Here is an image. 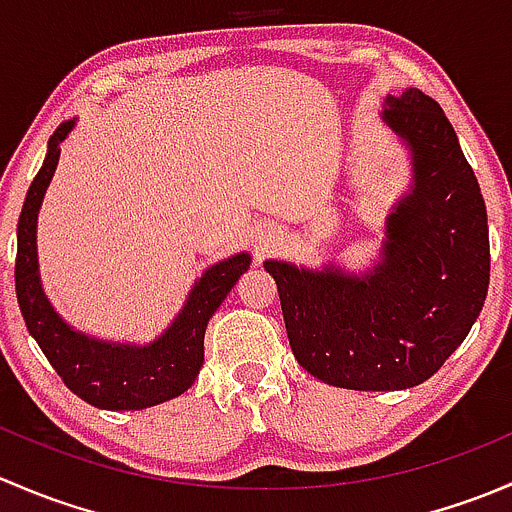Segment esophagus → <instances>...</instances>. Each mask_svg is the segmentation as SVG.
<instances>
[{
	"instance_id": "1",
	"label": "esophagus",
	"mask_w": 512,
	"mask_h": 512,
	"mask_svg": "<svg viewBox=\"0 0 512 512\" xmlns=\"http://www.w3.org/2000/svg\"><path fill=\"white\" fill-rule=\"evenodd\" d=\"M260 242H267V240H260Z\"/></svg>"
}]
</instances>
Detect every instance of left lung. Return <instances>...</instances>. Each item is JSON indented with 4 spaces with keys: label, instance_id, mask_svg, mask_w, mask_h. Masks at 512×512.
<instances>
[{
    "label": "left lung",
    "instance_id": "8db88e82",
    "mask_svg": "<svg viewBox=\"0 0 512 512\" xmlns=\"http://www.w3.org/2000/svg\"><path fill=\"white\" fill-rule=\"evenodd\" d=\"M381 121L411 160L391 205L379 260L349 272L265 260L294 359L319 381L399 391L431 379L483 309L490 280L488 213L443 108L418 89L386 96Z\"/></svg>",
    "mask_w": 512,
    "mask_h": 512
}]
</instances>
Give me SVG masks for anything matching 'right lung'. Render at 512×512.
<instances>
[{"label": "right lung", "instance_id": "obj_1", "mask_svg": "<svg viewBox=\"0 0 512 512\" xmlns=\"http://www.w3.org/2000/svg\"><path fill=\"white\" fill-rule=\"evenodd\" d=\"M76 126L64 121L46 146V158L24 198L17 225V299L29 334L36 339L49 364L79 399L96 409L138 411L175 399L193 386L203 366L205 329L215 309L223 304L252 257L247 252L215 262L190 287L185 304L173 322L148 344L108 342L71 327L46 297L36 252V220L54 170L61 143Z\"/></svg>", "mask_w": 512, "mask_h": 512}]
</instances>
